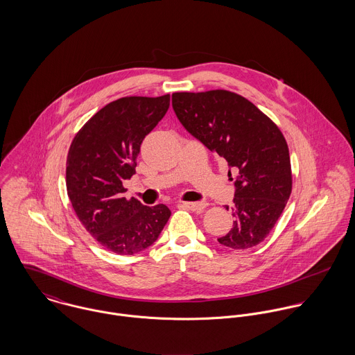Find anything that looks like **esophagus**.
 Segmentation results:
<instances>
[{"instance_id":"obj_1","label":"esophagus","mask_w":355,"mask_h":355,"mask_svg":"<svg viewBox=\"0 0 355 355\" xmlns=\"http://www.w3.org/2000/svg\"><path fill=\"white\" fill-rule=\"evenodd\" d=\"M183 206L193 210V211L201 213V211H203V209L207 206V203L202 202V201L201 202H183Z\"/></svg>"}]
</instances>
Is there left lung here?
Instances as JSON below:
<instances>
[{"instance_id":"left-lung-1","label":"left lung","mask_w":355,"mask_h":355,"mask_svg":"<svg viewBox=\"0 0 355 355\" xmlns=\"http://www.w3.org/2000/svg\"><path fill=\"white\" fill-rule=\"evenodd\" d=\"M172 106L193 137L239 171L234 227L218 243L235 250L257 246L275 227L293 190L282 131L253 102L228 90L173 93Z\"/></svg>"}]
</instances>
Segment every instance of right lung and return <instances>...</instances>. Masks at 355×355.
<instances>
[{
    "label": "right lung",
    "instance_id": "add662e5",
    "mask_svg": "<svg viewBox=\"0 0 355 355\" xmlns=\"http://www.w3.org/2000/svg\"><path fill=\"white\" fill-rule=\"evenodd\" d=\"M171 96L123 97L98 110L75 135L67 157V193L86 231L105 249L132 255L152 246L171 217L123 193L145 137L165 116Z\"/></svg>",
    "mask_w": 355,
    "mask_h": 355
}]
</instances>
